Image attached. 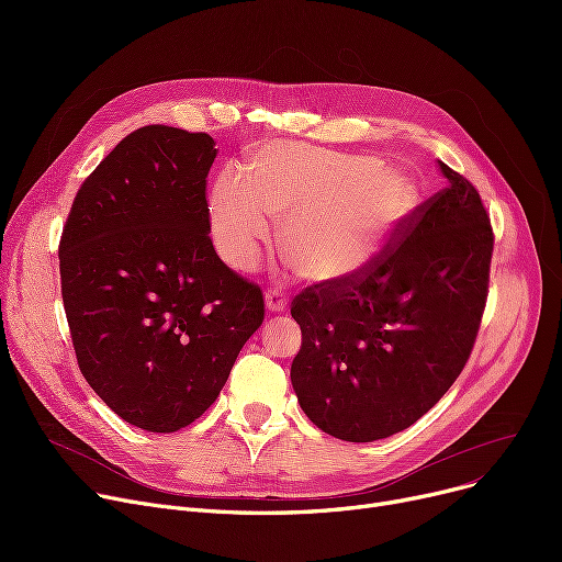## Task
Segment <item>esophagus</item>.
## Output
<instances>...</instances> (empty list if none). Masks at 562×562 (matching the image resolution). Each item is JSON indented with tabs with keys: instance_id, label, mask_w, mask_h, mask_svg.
<instances>
[{
	"instance_id": "1",
	"label": "esophagus",
	"mask_w": 562,
	"mask_h": 562,
	"mask_svg": "<svg viewBox=\"0 0 562 562\" xmlns=\"http://www.w3.org/2000/svg\"><path fill=\"white\" fill-rule=\"evenodd\" d=\"M286 305H289V296L282 289L271 286L266 291V307H269V312H282L286 310Z\"/></svg>"
}]
</instances>
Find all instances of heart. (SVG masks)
Instances as JSON below:
<instances>
[{
	"instance_id": "heart-1",
	"label": "heart",
	"mask_w": 562,
	"mask_h": 562,
	"mask_svg": "<svg viewBox=\"0 0 562 562\" xmlns=\"http://www.w3.org/2000/svg\"><path fill=\"white\" fill-rule=\"evenodd\" d=\"M415 206L403 175L371 157L280 140L259 150L248 175L227 168L212 191L214 239L234 269H250L282 223L284 257L305 280L356 278L385 250Z\"/></svg>"
}]
</instances>
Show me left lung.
Here are the masks:
<instances>
[{
  "instance_id": "left-lung-1",
  "label": "left lung",
  "mask_w": 562,
  "mask_h": 562,
  "mask_svg": "<svg viewBox=\"0 0 562 562\" xmlns=\"http://www.w3.org/2000/svg\"><path fill=\"white\" fill-rule=\"evenodd\" d=\"M447 187L417 204L362 273L291 301V364L314 426L344 441L409 428L449 392L476 344L494 232L481 193L437 161Z\"/></svg>"
}]
</instances>
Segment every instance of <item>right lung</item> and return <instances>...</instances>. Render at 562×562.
<instances>
[{"label": "right lung", "mask_w": 562, "mask_h": 562, "mask_svg": "<svg viewBox=\"0 0 562 562\" xmlns=\"http://www.w3.org/2000/svg\"><path fill=\"white\" fill-rule=\"evenodd\" d=\"M216 153L204 132H132L86 177L58 241L79 371L147 432L204 415L263 321L259 284L232 271L210 236Z\"/></svg>", "instance_id": "obj_1"}]
</instances>
